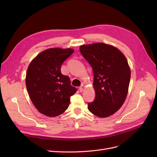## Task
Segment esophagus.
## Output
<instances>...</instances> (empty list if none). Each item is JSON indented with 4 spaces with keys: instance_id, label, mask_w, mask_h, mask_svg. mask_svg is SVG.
<instances>
[{
    "instance_id": "1",
    "label": "esophagus",
    "mask_w": 157,
    "mask_h": 157,
    "mask_svg": "<svg viewBox=\"0 0 157 157\" xmlns=\"http://www.w3.org/2000/svg\"><path fill=\"white\" fill-rule=\"evenodd\" d=\"M85 88H86V87H85V86H84V85H81V86H80V87L79 88V90H80V92H82L83 91H84V89H85Z\"/></svg>"
}]
</instances>
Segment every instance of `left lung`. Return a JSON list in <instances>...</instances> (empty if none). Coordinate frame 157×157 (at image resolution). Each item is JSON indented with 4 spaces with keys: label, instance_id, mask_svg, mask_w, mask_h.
<instances>
[{
    "label": "left lung",
    "instance_id": "1",
    "mask_svg": "<svg viewBox=\"0 0 157 157\" xmlns=\"http://www.w3.org/2000/svg\"><path fill=\"white\" fill-rule=\"evenodd\" d=\"M80 51L94 73L96 98L88 103V110L100 118L111 116L122 107L128 94L131 72L126 57L116 47L102 42L81 45Z\"/></svg>",
    "mask_w": 157,
    "mask_h": 157
}]
</instances>
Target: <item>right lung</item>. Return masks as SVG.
Here are the masks:
<instances>
[{
  "label": "right lung",
  "mask_w": 157,
  "mask_h": 157,
  "mask_svg": "<svg viewBox=\"0 0 157 157\" xmlns=\"http://www.w3.org/2000/svg\"><path fill=\"white\" fill-rule=\"evenodd\" d=\"M72 48H51L41 52L27 68L25 84L33 105L40 113L55 117L65 111L70 97L77 92L70 78L61 73L63 61Z\"/></svg>",
  "instance_id": "add662e5"
}]
</instances>
